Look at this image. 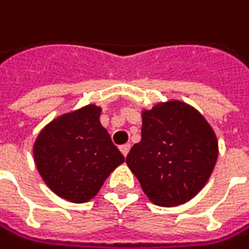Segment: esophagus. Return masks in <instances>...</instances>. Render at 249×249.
<instances>
[{"label":"esophagus","instance_id":"obj_1","mask_svg":"<svg viewBox=\"0 0 249 249\" xmlns=\"http://www.w3.org/2000/svg\"><path fill=\"white\" fill-rule=\"evenodd\" d=\"M119 151H121V154H122L124 157H127V154H128V151H130V145H128V143H125V145L119 146Z\"/></svg>","mask_w":249,"mask_h":249}]
</instances>
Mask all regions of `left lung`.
<instances>
[{
    "instance_id": "8db88e82",
    "label": "left lung",
    "mask_w": 249,
    "mask_h": 249,
    "mask_svg": "<svg viewBox=\"0 0 249 249\" xmlns=\"http://www.w3.org/2000/svg\"><path fill=\"white\" fill-rule=\"evenodd\" d=\"M218 158V139L197 109L180 100L142 110V140L127 166L158 206L184 205L209 180Z\"/></svg>"
}]
</instances>
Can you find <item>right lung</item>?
<instances>
[{
	"label": "right lung",
	"mask_w": 249,
	"mask_h": 249,
	"mask_svg": "<svg viewBox=\"0 0 249 249\" xmlns=\"http://www.w3.org/2000/svg\"><path fill=\"white\" fill-rule=\"evenodd\" d=\"M101 107L87 104L53 118L38 133L33 152L44 184L58 197L87 203L124 162L100 122Z\"/></svg>",
	"instance_id": "right-lung-1"
}]
</instances>
